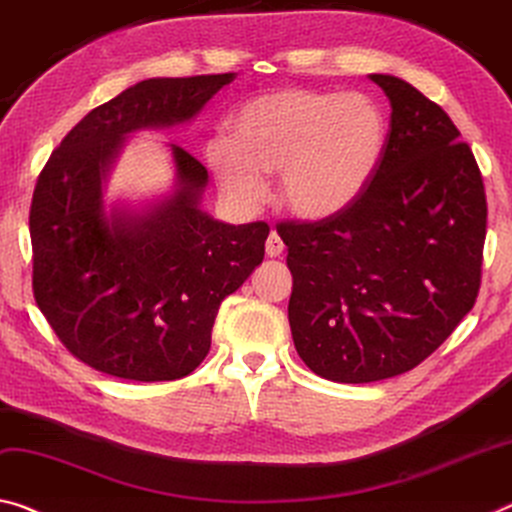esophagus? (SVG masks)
<instances>
[{"label": "esophagus", "instance_id": "esophagus-1", "mask_svg": "<svg viewBox=\"0 0 512 512\" xmlns=\"http://www.w3.org/2000/svg\"><path fill=\"white\" fill-rule=\"evenodd\" d=\"M282 250H285V243H282L280 234L273 230L269 234V239H266V255H269V257H280Z\"/></svg>", "mask_w": 512, "mask_h": 512}]
</instances>
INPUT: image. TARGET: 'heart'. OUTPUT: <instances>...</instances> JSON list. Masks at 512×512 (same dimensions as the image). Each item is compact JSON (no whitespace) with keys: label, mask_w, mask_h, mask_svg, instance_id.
I'll use <instances>...</instances> for the list:
<instances>
[{"label":"heart","mask_w":512,"mask_h":512,"mask_svg":"<svg viewBox=\"0 0 512 512\" xmlns=\"http://www.w3.org/2000/svg\"><path fill=\"white\" fill-rule=\"evenodd\" d=\"M385 145V118L360 93L280 88L234 113L230 141L207 143V166L239 205L266 193L262 173H280V198L291 214L319 221L360 196Z\"/></svg>","instance_id":"b5f03b06"}]
</instances>
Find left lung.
I'll return each instance as SVG.
<instances>
[{"instance_id":"1","label":"left lung","mask_w":512,"mask_h":512,"mask_svg":"<svg viewBox=\"0 0 512 512\" xmlns=\"http://www.w3.org/2000/svg\"><path fill=\"white\" fill-rule=\"evenodd\" d=\"M392 104L383 154L342 212L280 223L289 326L316 376L373 383L424 362L472 310L488 202L472 148L408 81L369 75Z\"/></svg>"}]
</instances>
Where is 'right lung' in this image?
<instances>
[{"label": "right lung", "mask_w": 512, "mask_h": 512, "mask_svg": "<svg viewBox=\"0 0 512 512\" xmlns=\"http://www.w3.org/2000/svg\"><path fill=\"white\" fill-rule=\"evenodd\" d=\"M234 72L139 81L70 129L40 170L29 212L34 298L63 346L125 380H177L205 360L223 298L264 259L269 225L200 207L207 168L170 145L173 196L104 212L102 186L127 134L189 123Z\"/></svg>", "instance_id": "right-lung-1"}]
</instances>
